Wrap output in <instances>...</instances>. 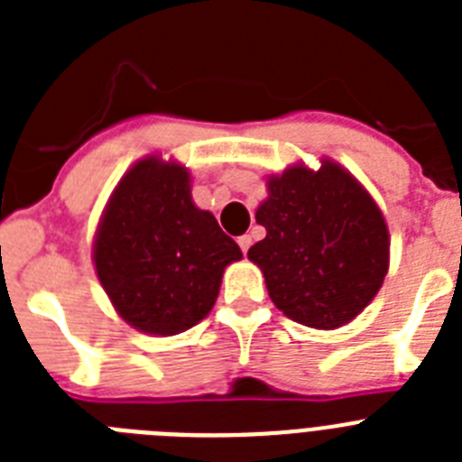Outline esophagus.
Masks as SVG:
<instances>
[{"label": "esophagus", "mask_w": 462, "mask_h": 462, "mask_svg": "<svg viewBox=\"0 0 462 462\" xmlns=\"http://www.w3.org/2000/svg\"><path fill=\"white\" fill-rule=\"evenodd\" d=\"M238 245H240V250L245 252V254H247V250H250V245H252V236H240L238 238Z\"/></svg>", "instance_id": "obj_1"}]
</instances>
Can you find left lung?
<instances>
[{
  "mask_svg": "<svg viewBox=\"0 0 462 462\" xmlns=\"http://www.w3.org/2000/svg\"><path fill=\"white\" fill-rule=\"evenodd\" d=\"M266 238L247 256L266 277L268 296L289 319L337 328L365 310L389 273V228L365 187L340 164L289 166L268 178L256 208Z\"/></svg>",
  "mask_w": 462,
  "mask_h": 462,
  "instance_id": "8db88e82",
  "label": "left lung"
}]
</instances>
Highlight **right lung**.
<instances>
[{"instance_id":"1","label":"right lung","mask_w":462,"mask_h":462,"mask_svg":"<svg viewBox=\"0 0 462 462\" xmlns=\"http://www.w3.org/2000/svg\"><path fill=\"white\" fill-rule=\"evenodd\" d=\"M189 171L159 154L122 175L94 236V268L122 319L178 336L217 300L224 268L243 259L212 212L191 201Z\"/></svg>"}]
</instances>
